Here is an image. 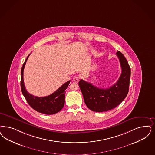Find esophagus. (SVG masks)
Masks as SVG:
<instances>
[{
	"label": "esophagus",
	"mask_w": 155,
	"mask_h": 155,
	"mask_svg": "<svg viewBox=\"0 0 155 155\" xmlns=\"http://www.w3.org/2000/svg\"><path fill=\"white\" fill-rule=\"evenodd\" d=\"M80 77L78 75H75L73 77V81L75 82H78V81H80Z\"/></svg>",
	"instance_id": "esophagus-1"
}]
</instances>
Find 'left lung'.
<instances>
[{"mask_svg":"<svg viewBox=\"0 0 155 155\" xmlns=\"http://www.w3.org/2000/svg\"><path fill=\"white\" fill-rule=\"evenodd\" d=\"M121 67V74L117 82L107 89H101L81 80L79 86L87 107L93 112H103L117 107L128 94L130 68L128 61L119 51L116 53Z\"/></svg>","mask_w":155,"mask_h":155,"instance_id":"obj_1","label":"left lung"}]
</instances>
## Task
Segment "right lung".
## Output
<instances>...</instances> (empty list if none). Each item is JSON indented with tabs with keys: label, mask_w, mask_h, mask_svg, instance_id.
<instances>
[{
	"label": "right lung",
	"mask_w": 155,
	"mask_h": 155,
	"mask_svg": "<svg viewBox=\"0 0 155 155\" xmlns=\"http://www.w3.org/2000/svg\"><path fill=\"white\" fill-rule=\"evenodd\" d=\"M30 55H28L21 69V86L23 96L30 106L38 112L48 115L59 112L64 106L65 90L69 85L70 80L64 83L53 93L48 96L39 97L30 94L25 88L23 81V70Z\"/></svg>",
	"instance_id": "1"
}]
</instances>
